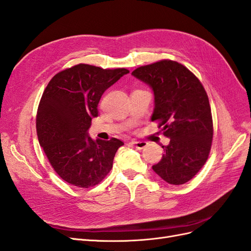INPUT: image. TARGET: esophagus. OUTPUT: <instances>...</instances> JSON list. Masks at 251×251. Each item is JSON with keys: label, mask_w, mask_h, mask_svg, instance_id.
Segmentation results:
<instances>
[{"label": "esophagus", "mask_w": 251, "mask_h": 251, "mask_svg": "<svg viewBox=\"0 0 251 251\" xmlns=\"http://www.w3.org/2000/svg\"><path fill=\"white\" fill-rule=\"evenodd\" d=\"M131 145H133L137 149H144L147 146V143L146 142H143V141H132L130 143Z\"/></svg>", "instance_id": "1"}]
</instances>
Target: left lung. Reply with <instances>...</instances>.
<instances>
[{
    "label": "left lung",
    "instance_id": "obj_1",
    "mask_svg": "<svg viewBox=\"0 0 251 251\" xmlns=\"http://www.w3.org/2000/svg\"><path fill=\"white\" fill-rule=\"evenodd\" d=\"M131 75L152 89L151 121L159 122L161 131L170 139L152 169L168 184H185L203 167L210 152L213 126L208 96L199 78L175 61L141 66Z\"/></svg>",
    "mask_w": 251,
    "mask_h": 251
}]
</instances>
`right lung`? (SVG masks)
I'll use <instances>...</instances> for the list:
<instances>
[{"label": "right lung", "mask_w": 251, "mask_h": 251, "mask_svg": "<svg viewBox=\"0 0 251 251\" xmlns=\"http://www.w3.org/2000/svg\"><path fill=\"white\" fill-rule=\"evenodd\" d=\"M129 73L78 64L56 74L45 88L37 113L40 145L64 181L81 188L96 186L108 175L113 157L124 143L92 140V118L98 117L102 95Z\"/></svg>", "instance_id": "obj_1"}]
</instances>
